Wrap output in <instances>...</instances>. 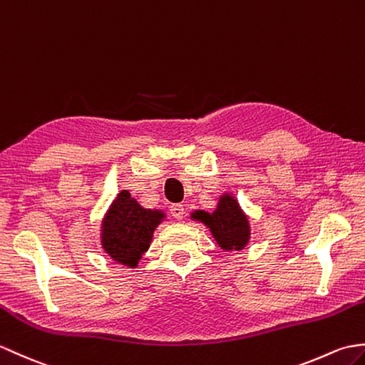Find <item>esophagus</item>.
<instances>
[{"label":"esophagus","instance_id":"obj_1","mask_svg":"<svg viewBox=\"0 0 365 365\" xmlns=\"http://www.w3.org/2000/svg\"><path fill=\"white\" fill-rule=\"evenodd\" d=\"M171 215L174 219H177V221H182L185 215L183 205H180V203H174V205H171Z\"/></svg>","mask_w":365,"mask_h":365}]
</instances>
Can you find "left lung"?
I'll return each instance as SVG.
<instances>
[{
	"label": "left lung",
	"mask_w": 365,
	"mask_h": 365,
	"mask_svg": "<svg viewBox=\"0 0 365 365\" xmlns=\"http://www.w3.org/2000/svg\"><path fill=\"white\" fill-rule=\"evenodd\" d=\"M192 217L210 227L219 247L227 252L244 249L250 240L249 219L232 194H224L211 215L205 211H196Z\"/></svg>",
	"instance_id": "1"
}]
</instances>
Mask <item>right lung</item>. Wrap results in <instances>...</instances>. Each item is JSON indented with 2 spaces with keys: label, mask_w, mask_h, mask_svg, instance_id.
<instances>
[{
  "label": "right lung",
  "mask_w": 365,
  "mask_h": 365,
  "mask_svg": "<svg viewBox=\"0 0 365 365\" xmlns=\"http://www.w3.org/2000/svg\"><path fill=\"white\" fill-rule=\"evenodd\" d=\"M163 217V211L143 208L129 192L121 191L103 221V249L120 264L135 267Z\"/></svg>",
  "instance_id": "right-lung-1"
}]
</instances>
